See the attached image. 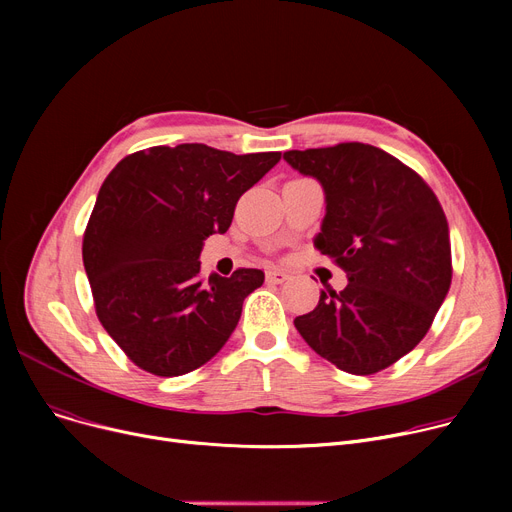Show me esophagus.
I'll list each match as a JSON object with an SVG mask.
<instances>
[{
  "label": "esophagus",
  "instance_id": "34e87169",
  "mask_svg": "<svg viewBox=\"0 0 512 512\" xmlns=\"http://www.w3.org/2000/svg\"><path fill=\"white\" fill-rule=\"evenodd\" d=\"M288 278H290V274L284 272V270H270V272H267V280H270L272 284H282Z\"/></svg>",
  "mask_w": 512,
  "mask_h": 512
}]
</instances>
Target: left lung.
I'll return each instance as SVG.
<instances>
[{"mask_svg": "<svg viewBox=\"0 0 512 512\" xmlns=\"http://www.w3.org/2000/svg\"><path fill=\"white\" fill-rule=\"evenodd\" d=\"M284 159L324 188L326 215L313 245L348 278L340 292L321 290L317 307L294 326L338 369L378 373L413 351L446 299L444 209L417 172L373 145L286 151Z\"/></svg>", "mask_w": 512, "mask_h": 512, "instance_id": "1", "label": "left lung"}]
</instances>
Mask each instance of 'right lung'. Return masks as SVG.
<instances>
[{"instance_id":"add662e5","label":"right lung","mask_w":512,"mask_h":512,"mask_svg":"<svg viewBox=\"0 0 512 512\" xmlns=\"http://www.w3.org/2000/svg\"><path fill=\"white\" fill-rule=\"evenodd\" d=\"M280 161L201 143L151 147L105 178L83 238V263L105 332L141 369L174 378L205 365L234 332L261 270L201 272L203 240Z\"/></svg>"}]
</instances>
